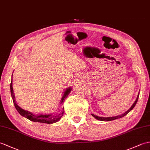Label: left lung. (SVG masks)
<instances>
[{
    "label": "left lung",
    "mask_w": 150,
    "mask_h": 150,
    "mask_svg": "<svg viewBox=\"0 0 150 150\" xmlns=\"http://www.w3.org/2000/svg\"><path fill=\"white\" fill-rule=\"evenodd\" d=\"M139 92L138 93V95L137 96V98L136 100H135V101L134 102V103L132 104V105L130 107V108L129 109H128L127 111H126L125 113H123V114H120V115H118V116H113V117H100V116H96V115L93 114H91L92 116L96 118V120H100V121H112V120H117V119H119V118H121L123 117V116H126V115L130 112V111L134 109V107L135 106V105H136V103L137 102V100H138V98H139Z\"/></svg>",
    "instance_id": "obj_1"
}]
</instances>
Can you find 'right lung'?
<instances>
[{
    "mask_svg": "<svg viewBox=\"0 0 150 150\" xmlns=\"http://www.w3.org/2000/svg\"><path fill=\"white\" fill-rule=\"evenodd\" d=\"M13 76V75H12ZM10 90H11V95L13 98V101L14 103V105L17 111H18V113L21 115V116L27 118V119L29 120L30 121H34V122H39V123H47V124H52L54 123H56L57 121L60 120L62 116H63L64 114V107L62 109V110L57 114H34L33 112H29V111H27L22 109L18 104H17L16 100H15V96L14 95V91L13 89V79L11 78V84H10ZM72 90L71 87H68L66 89H64L63 92V95H62L61 100V103L63 104L64 101L66 97H67L69 93H70L71 91Z\"/></svg>",
    "mask_w": 150,
    "mask_h": 150,
    "instance_id": "add662e5",
    "label": "right lung"
}]
</instances>
